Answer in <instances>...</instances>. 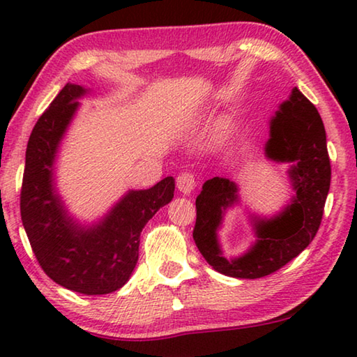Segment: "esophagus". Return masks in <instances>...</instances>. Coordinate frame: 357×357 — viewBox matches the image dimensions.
Masks as SVG:
<instances>
[{"mask_svg": "<svg viewBox=\"0 0 357 357\" xmlns=\"http://www.w3.org/2000/svg\"><path fill=\"white\" fill-rule=\"evenodd\" d=\"M176 183H178L179 192H183L184 195H190L193 189H195V185H197L195 184V176H193V174L189 173V172L181 173L178 179H176Z\"/></svg>", "mask_w": 357, "mask_h": 357, "instance_id": "34e87169", "label": "esophagus"}]
</instances>
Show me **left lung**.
<instances>
[{"instance_id":"obj_1","label":"left lung","mask_w":357,"mask_h":357,"mask_svg":"<svg viewBox=\"0 0 357 357\" xmlns=\"http://www.w3.org/2000/svg\"><path fill=\"white\" fill-rule=\"evenodd\" d=\"M266 159L289 164L288 178L294 195L279 213L264 217L249 213L255 243L238 257L223 255L219 229L227 211L241 204L239 187L215 176L197 197L193 241L217 273L236 279H259L291 261L312 243L319 228L331 185V162L326 130L315 105L298 88L269 119Z\"/></svg>"}]
</instances>
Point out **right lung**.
<instances>
[{"label": "right lung", "mask_w": 357, "mask_h": 357, "mask_svg": "<svg viewBox=\"0 0 357 357\" xmlns=\"http://www.w3.org/2000/svg\"><path fill=\"white\" fill-rule=\"evenodd\" d=\"M91 93L68 83L36 123L26 146L20 213L44 273L72 291L94 296L123 288L138 261L144 225L174 195V178L149 189H129L93 222L70 213L56 185V162L80 99Z\"/></svg>", "instance_id": "obj_1"}]
</instances>
